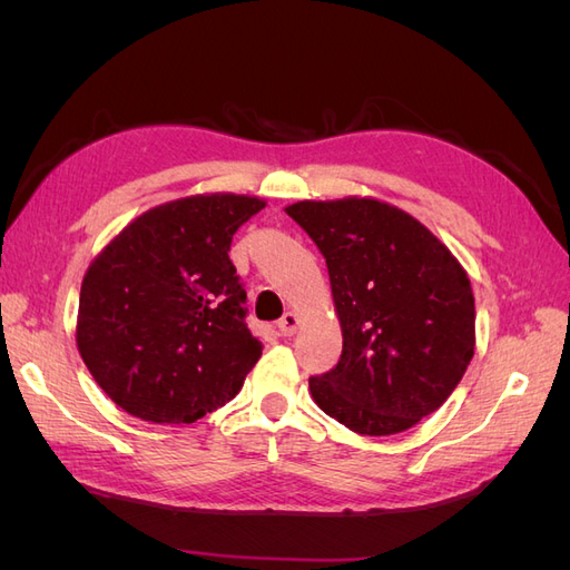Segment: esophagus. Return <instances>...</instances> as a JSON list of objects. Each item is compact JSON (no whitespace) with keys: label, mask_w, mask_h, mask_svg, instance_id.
Here are the masks:
<instances>
[{"label":"esophagus","mask_w":570,"mask_h":570,"mask_svg":"<svg viewBox=\"0 0 570 570\" xmlns=\"http://www.w3.org/2000/svg\"><path fill=\"white\" fill-rule=\"evenodd\" d=\"M297 327H299V316H297L295 312H287V314L278 321V331H281L283 337H292V335H295Z\"/></svg>","instance_id":"obj_1"}]
</instances>
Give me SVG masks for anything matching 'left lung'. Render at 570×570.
<instances>
[{"label": "left lung", "instance_id": "8db88e82", "mask_svg": "<svg viewBox=\"0 0 570 570\" xmlns=\"http://www.w3.org/2000/svg\"><path fill=\"white\" fill-rule=\"evenodd\" d=\"M287 216L325 256L342 356L308 377L314 402L358 435H396L438 411L475 350L469 273L419 218L373 197L304 199Z\"/></svg>", "mask_w": 570, "mask_h": 570}]
</instances>
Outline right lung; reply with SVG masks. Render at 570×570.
<instances>
[{"instance_id":"1","label":"right lung","mask_w":570,"mask_h":570,"mask_svg":"<svg viewBox=\"0 0 570 570\" xmlns=\"http://www.w3.org/2000/svg\"><path fill=\"white\" fill-rule=\"evenodd\" d=\"M266 206L193 195L130 220L85 273L76 344L97 385L130 416L195 423L243 390L262 356L230 262L237 228Z\"/></svg>"}]
</instances>
